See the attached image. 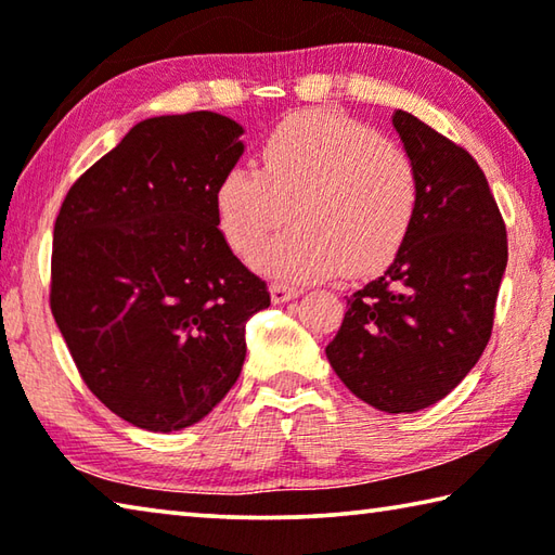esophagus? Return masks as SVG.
<instances>
[{"mask_svg": "<svg viewBox=\"0 0 555 555\" xmlns=\"http://www.w3.org/2000/svg\"><path fill=\"white\" fill-rule=\"evenodd\" d=\"M299 293H302L299 287H289V285H280V283L270 285V297H272V302H275V305L289 302V299H295Z\"/></svg>", "mask_w": 555, "mask_h": 555, "instance_id": "obj_1", "label": "esophagus"}]
</instances>
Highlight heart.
<instances>
[{"mask_svg": "<svg viewBox=\"0 0 555 555\" xmlns=\"http://www.w3.org/2000/svg\"><path fill=\"white\" fill-rule=\"evenodd\" d=\"M422 180L410 151L344 114L287 116L260 145V170L231 165L214 209L223 241L250 258L286 218L296 227L256 256V268L287 283L375 275L410 233Z\"/></svg>", "mask_w": 555, "mask_h": 555, "instance_id": "b5f03b06", "label": "heart"}]
</instances>
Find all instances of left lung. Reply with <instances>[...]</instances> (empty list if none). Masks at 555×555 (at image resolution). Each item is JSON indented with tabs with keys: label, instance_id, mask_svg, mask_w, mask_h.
Masks as SVG:
<instances>
[{
	"label": "left lung",
	"instance_id": "1",
	"mask_svg": "<svg viewBox=\"0 0 555 555\" xmlns=\"http://www.w3.org/2000/svg\"><path fill=\"white\" fill-rule=\"evenodd\" d=\"M392 124L420 168V209L392 266L346 297L326 358L356 397L402 414L443 400L482 356L507 268V229L463 145L410 112L397 109Z\"/></svg>",
	"mask_w": 555,
	"mask_h": 555
}]
</instances>
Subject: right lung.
I'll return each instance as SVG.
<instances>
[{
    "label": "right lung",
    "mask_w": 555,
    "mask_h": 555,
    "mask_svg": "<svg viewBox=\"0 0 555 555\" xmlns=\"http://www.w3.org/2000/svg\"><path fill=\"white\" fill-rule=\"evenodd\" d=\"M241 126L153 116L75 180L53 229L51 312L85 385L139 429L180 431L238 380L266 280L223 241L221 175Z\"/></svg>",
    "instance_id": "add662e5"
}]
</instances>
